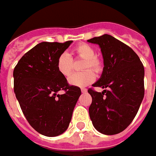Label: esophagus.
<instances>
[{
  "label": "esophagus",
  "instance_id": "obj_1",
  "mask_svg": "<svg viewBox=\"0 0 156 156\" xmlns=\"http://www.w3.org/2000/svg\"><path fill=\"white\" fill-rule=\"evenodd\" d=\"M81 91H82V93H85V92H87V90L85 89V88H82V89H81Z\"/></svg>",
  "mask_w": 156,
  "mask_h": 156
}]
</instances>
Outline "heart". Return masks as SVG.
<instances>
[{
	"label": "heart",
	"mask_w": 156,
	"mask_h": 156,
	"mask_svg": "<svg viewBox=\"0 0 156 156\" xmlns=\"http://www.w3.org/2000/svg\"><path fill=\"white\" fill-rule=\"evenodd\" d=\"M75 53L78 58L85 60L82 66V69L85 71L72 74L68 78V82L70 85L73 86L85 87L91 84L95 80V74L88 69H91L95 72H99L102 69V64L100 60L96 57L95 50L88 44H81L78 45L75 48ZM57 68L63 76L68 77L71 75L73 70V63L70 54H68L67 52H64L58 57Z\"/></svg>",
	"instance_id": "heart-1"
}]
</instances>
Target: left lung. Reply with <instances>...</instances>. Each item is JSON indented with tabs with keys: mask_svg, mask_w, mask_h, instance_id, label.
<instances>
[{
	"mask_svg": "<svg viewBox=\"0 0 156 156\" xmlns=\"http://www.w3.org/2000/svg\"><path fill=\"white\" fill-rule=\"evenodd\" d=\"M87 42L98 44L104 59V68L89 89L92 101L89 114L98 132L112 135L124 131L131 124L144 97V67L138 55L119 40L105 34Z\"/></svg>",
	"mask_w": 156,
	"mask_h": 156,
	"instance_id": "left-lung-1",
	"label": "left lung"
}]
</instances>
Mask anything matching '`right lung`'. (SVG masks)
<instances>
[{"mask_svg":"<svg viewBox=\"0 0 156 156\" xmlns=\"http://www.w3.org/2000/svg\"><path fill=\"white\" fill-rule=\"evenodd\" d=\"M71 43L37 44L19 60L13 72L14 91L25 118L48 137L66 131L81 95L80 88L69 85L57 68L58 57Z\"/></svg>","mask_w":156,"mask_h":156,"instance_id":"add662e5","label":"right lung"}]
</instances>
